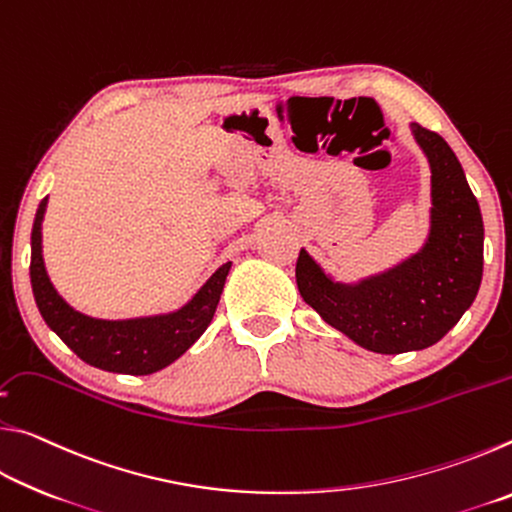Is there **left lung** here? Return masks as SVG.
<instances>
[{
	"mask_svg": "<svg viewBox=\"0 0 512 512\" xmlns=\"http://www.w3.org/2000/svg\"><path fill=\"white\" fill-rule=\"evenodd\" d=\"M431 167V225L418 253L357 284L334 282L305 248L296 264L302 300L361 348L424 350L452 329L483 275V219L461 162L438 133L411 124Z\"/></svg>",
	"mask_w": 512,
	"mask_h": 512,
	"instance_id": "obj_1",
	"label": "left lung"
}]
</instances>
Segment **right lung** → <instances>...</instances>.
<instances>
[{
    "instance_id": "right-lung-1",
    "label": "right lung",
    "mask_w": 512,
    "mask_h": 512,
    "mask_svg": "<svg viewBox=\"0 0 512 512\" xmlns=\"http://www.w3.org/2000/svg\"><path fill=\"white\" fill-rule=\"evenodd\" d=\"M45 212L47 198H42L31 230L33 296L49 329H54L60 341L85 363L124 375H151L185 354L212 323L232 262L216 268V273L198 289L196 296L171 314L103 320L69 307L51 284L42 259Z\"/></svg>"
}]
</instances>
